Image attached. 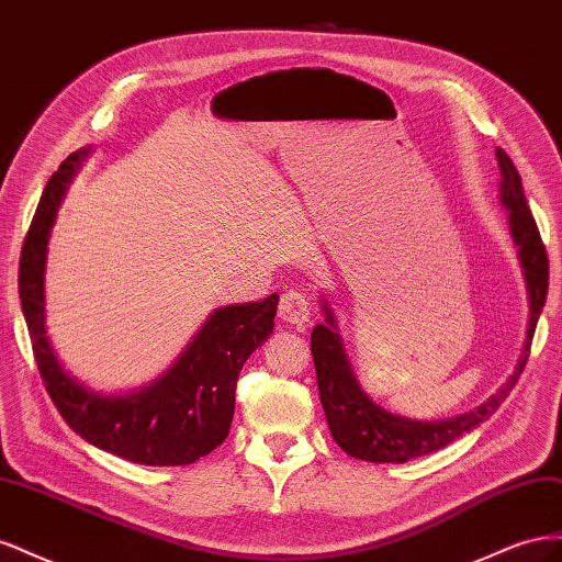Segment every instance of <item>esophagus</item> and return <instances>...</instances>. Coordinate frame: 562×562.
<instances>
[{
	"instance_id": "obj_1",
	"label": "esophagus",
	"mask_w": 562,
	"mask_h": 562,
	"mask_svg": "<svg viewBox=\"0 0 562 562\" xmlns=\"http://www.w3.org/2000/svg\"><path fill=\"white\" fill-rule=\"evenodd\" d=\"M310 300L300 291H288L281 295L279 302V318L283 323H293V326H302V323L310 321Z\"/></svg>"
}]
</instances>
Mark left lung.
Listing matches in <instances>:
<instances>
[{
	"instance_id": "8db88e82",
	"label": "left lung",
	"mask_w": 562,
	"mask_h": 562,
	"mask_svg": "<svg viewBox=\"0 0 562 562\" xmlns=\"http://www.w3.org/2000/svg\"><path fill=\"white\" fill-rule=\"evenodd\" d=\"M497 161L502 171L499 199L502 206L508 211V227H512L514 244L518 246V258L527 283V297H530L527 335L514 375L502 384L495 396H490L483 405L473 407L471 413L464 415L434 422H419L394 415L372 401L361 389L359 380H356L349 356L345 353L342 337L337 333L333 310L323 300V316H326V321L318 323L312 330V356L316 368L318 396L335 443L356 459L375 464H403L407 459L446 448L454 438L481 427V422H485L497 411L520 380L527 356H530L537 321L549 293V258L547 248L541 244L530 206H527L522 182L514 161L499 147Z\"/></svg>"
}]
</instances>
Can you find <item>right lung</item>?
<instances>
[{
	"mask_svg": "<svg viewBox=\"0 0 562 562\" xmlns=\"http://www.w3.org/2000/svg\"><path fill=\"white\" fill-rule=\"evenodd\" d=\"M89 151H75L50 176L21 250L19 293L40 375L63 419L91 446L133 464H192L227 438L236 380L248 356L274 330L279 295L215 310L180 359L140 391L105 396L77 382L48 342L44 271L60 199Z\"/></svg>",
	"mask_w": 562,
	"mask_h": 562,
	"instance_id": "obj_1",
	"label": "right lung"
}]
</instances>
